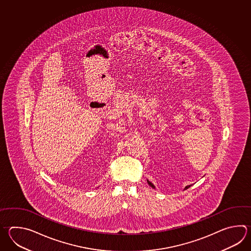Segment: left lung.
I'll return each instance as SVG.
<instances>
[{
	"label": "left lung",
	"mask_w": 251,
	"mask_h": 251,
	"mask_svg": "<svg viewBox=\"0 0 251 251\" xmlns=\"http://www.w3.org/2000/svg\"><path fill=\"white\" fill-rule=\"evenodd\" d=\"M148 183H149V186H151V187H152V188H153V189H155V188H154V186H153V183H152V182H150V181H149V179H148ZM190 186H191V185H189V186H186V187H185L184 189H189V187H190Z\"/></svg>",
	"instance_id": "obj_1"
}]
</instances>
